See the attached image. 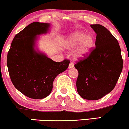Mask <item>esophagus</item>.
I'll list each match as a JSON object with an SVG mask.
<instances>
[{
	"instance_id": "esophagus-1",
	"label": "esophagus",
	"mask_w": 129,
	"mask_h": 129,
	"mask_svg": "<svg viewBox=\"0 0 129 129\" xmlns=\"http://www.w3.org/2000/svg\"><path fill=\"white\" fill-rule=\"evenodd\" d=\"M74 67V63L72 62H71L70 63L69 66V69H71V68H73Z\"/></svg>"
}]
</instances>
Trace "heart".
I'll return each mask as SVG.
<instances>
[{
    "label": "heart",
    "mask_w": 129,
    "mask_h": 129,
    "mask_svg": "<svg viewBox=\"0 0 129 129\" xmlns=\"http://www.w3.org/2000/svg\"><path fill=\"white\" fill-rule=\"evenodd\" d=\"M93 42V38L91 35H85L84 33L76 32L69 37L66 47L69 49H72L78 45L74 56L77 59H81L90 52Z\"/></svg>",
    "instance_id": "b5f03b06"
}]
</instances>
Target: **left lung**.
I'll use <instances>...</instances> for the list:
<instances>
[{"instance_id": "1", "label": "left lung", "mask_w": 129, "mask_h": 129, "mask_svg": "<svg viewBox=\"0 0 129 129\" xmlns=\"http://www.w3.org/2000/svg\"><path fill=\"white\" fill-rule=\"evenodd\" d=\"M96 33V47L75 64L78 71L76 88L82 98L97 100L115 88L123 60L118 40L101 25H91Z\"/></svg>"}]
</instances>
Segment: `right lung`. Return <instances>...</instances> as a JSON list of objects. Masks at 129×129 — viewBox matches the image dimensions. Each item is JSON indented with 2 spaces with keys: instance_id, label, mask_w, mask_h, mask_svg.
Instances as JSON below:
<instances>
[{
  "instance_id": "1",
  "label": "right lung",
  "mask_w": 129,
  "mask_h": 129,
  "mask_svg": "<svg viewBox=\"0 0 129 129\" xmlns=\"http://www.w3.org/2000/svg\"><path fill=\"white\" fill-rule=\"evenodd\" d=\"M50 25L35 22L14 36L7 54V67L14 86L32 99L48 96L59 74L69 67V60L53 61L34 49L36 36L47 33Z\"/></svg>"
}]
</instances>
